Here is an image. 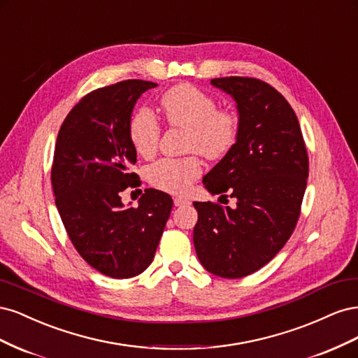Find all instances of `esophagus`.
<instances>
[{"label":"esophagus","mask_w":358,"mask_h":358,"mask_svg":"<svg viewBox=\"0 0 358 358\" xmlns=\"http://www.w3.org/2000/svg\"><path fill=\"white\" fill-rule=\"evenodd\" d=\"M173 203H175V206H183V204H188V199L185 197H175L173 199Z\"/></svg>","instance_id":"34e87169"}]
</instances>
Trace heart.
<instances>
[{"label": "heart", "mask_w": 358, "mask_h": 358, "mask_svg": "<svg viewBox=\"0 0 358 358\" xmlns=\"http://www.w3.org/2000/svg\"><path fill=\"white\" fill-rule=\"evenodd\" d=\"M161 107L171 127L187 129V150H197L206 158H220L233 148L237 138V116L225 109H216V100L208 92L182 83L161 96ZM161 128L149 109H140L129 122V140L140 157L155 154ZM201 173L196 155L187 158H162L148 169V179L161 191L180 194Z\"/></svg>", "instance_id": "b5f03b06"}]
</instances>
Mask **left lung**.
Segmentation results:
<instances>
[{
    "mask_svg": "<svg viewBox=\"0 0 358 358\" xmlns=\"http://www.w3.org/2000/svg\"><path fill=\"white\" fill-rule=\"evenodd\" d=\"M210 85L234 100L239 129L203 185L212 196L229 192L236 208L194 201L199 221L192 239L209 273L236 279L262 268L289 239L309 161L297 116L275 88L236 76L212 79Z\"/></svg>",
    "mask_w": 358,
    "mask_h": 358,
    "instance_id": "8db88e82",
    "label": "left lung"
}]
</instances>
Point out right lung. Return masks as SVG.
Masks as SVG:
<instances>
[{
	"label": "right lung",
	"mask_w": 358,
	"mask_h": 358,
	"mask_svg": "<svg viewBox=\"0 0 358 358\" xmlns=\"http://www.w3.org/2000/svg\"><path fill=\"white\" fill-rule=\"evenodd\" d=\"M157 83L122 80L85 95L58 133L52 167L55 203L82 258L115 279L137 276L152 263L170 216L169 194L148 188L137 208L121 192L136 187L137 152L129 122L137 100Z\"/></svg>",
	"instance_id": "right-lung-1"
}]
</instances>
